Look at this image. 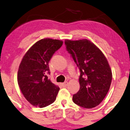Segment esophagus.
Returning <instances> with one entry per match:
<instances>
[{
    "mask_svg": "<svg viewBox=\"0 0 130 130\" xmlns=\"http://www.w3.org/2000/svg\"><path fill=\"white\" fill-rule=\"evenodd\" d=\"M68 82H67V81H66V82H65V83H62V87H67V86H68Z\"/></svg>",
    "mask_w": 130,
    "mask_h": 130,
    "instance_id": "34e87169",
    "label": "esophagus"
}]
</instances>
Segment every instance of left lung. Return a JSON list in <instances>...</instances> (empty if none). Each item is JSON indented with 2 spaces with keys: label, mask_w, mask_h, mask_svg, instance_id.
Here are the masks:
<instances>
[{
  "label": "left lung",
  "mask_w": 130,
  "mask_h": 130,
  "mask_svg": "<svg viewBox=\"0 0 130 130\" xmlns=\"http://www.w3.org/2000/svg\"><path fill=\"white\" fill-rule=\"evenodd\" d=\"M65 44L80 71V89L73 95V102L83 108H94L110 89L112 74L109 64L102 52L89 40H65Z\"/></svg>",
  "instance_id": "left-lung-1"
}]
</instances>
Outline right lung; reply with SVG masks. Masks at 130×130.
I'll list each match as a JSON object with an SVG mask.
<instances>
[{"label": "right lung", "instance_id": "1", "mask_svg": "<svg viewBox=\"0 0 130 130\" xmlns=\"http://www.w3.org/2000/svg\"><path fill=\"white\" fill-rule=\"evenodd\" d=\"M63 41L49 38L41 39L24 55L19 66L17 81L20 89L32 106L44 108L56 99L59 88L48 79L49 62Z\"/></svg>", "mask_w": 130, "mask_h": 130}]
</instances>
